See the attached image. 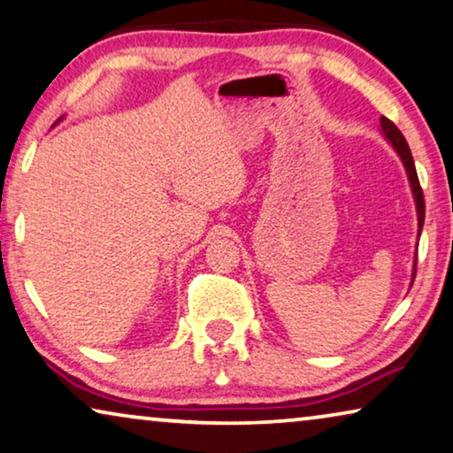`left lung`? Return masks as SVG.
<instances>
[{"mask_svg": "<svg viewBox=\"0 0 453 453\" xmlns=\"http://www.w3.org/2000/svg\"><path fill=\"white\" fill-rule=\"evenodd\" d=\"M380 126H382L384 136H387L390 144L395 146V150L399 152V157L403 158L404 168H407L411 187H413L415 203H417V218H419V232H421L423 221H425V199H423V191H421V185H419V177H417V171H415V162H413V157H411L409 144H407V140H404L399 127H396L388 118H380ZM415 273H417V266L413 270V280H415Z\"/></svg>", "mask_w": 453, "mask_h": 453, "instance_id": "obj_1", "label": "left lung"}]
</instances>
